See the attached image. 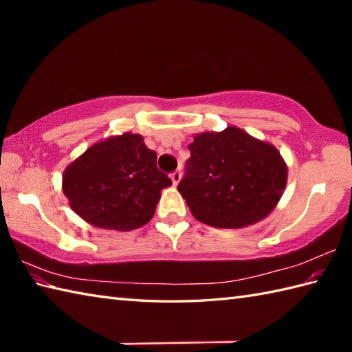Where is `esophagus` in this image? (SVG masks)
Listing matches in <instances>:
<instances>
[{
	"mask_svg": "<svg viewBox=\"0 0 352 352\" xmlns=\"http://www.w3.org/2000/svg\"><path fill=\"white\" fill-rule=\"evenodd\" d=\"M170 180H172V183H174L175 186L180 183V180H182V170L180 169H177V170H174L170 174Z\"/></svg>",
	"mask_w": 352,
	"mask_h": 352,
	"instance_id": "34e87169",
	"label": "esophagus"
}]
</instances>
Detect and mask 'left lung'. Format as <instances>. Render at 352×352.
Here are the masks:
<instances>
[{
	"instance_id": "obj_1",
	"label": "left lung",
	"mask_w": 352,
	"mask_h": 352,
	"mask_svg": "<svg viewBox=\"0 0 352 352\" xmlns=\"http://www.w3.org/2000/svg\"><path fill=\"white\" fill-rule=\"evenodd\" d=\"M178 190L195 218L216 228H241L274 210L287 168L276 149L236 126L198 134Z\"/></svg>"
}]
</instances>
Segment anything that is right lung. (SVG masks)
<instances>
[{
  "label": "right lung",
  "instance_id": "right-lung-1",
  "mask_svg": "<svg viewBox=\"0 0 352 352\" xmlns=\"http://www.w3.org/2000/svg\"><path fill=\"white\" fill-rule=\"evenodd\" d=\"M170 178L140 134L125 133L95 144L69 164L63 192L72 210L95 227L129 231L153 218Z\"/></svg>",
  "mask_w": 352,
  "mask_h": 352
}]
</instances>
